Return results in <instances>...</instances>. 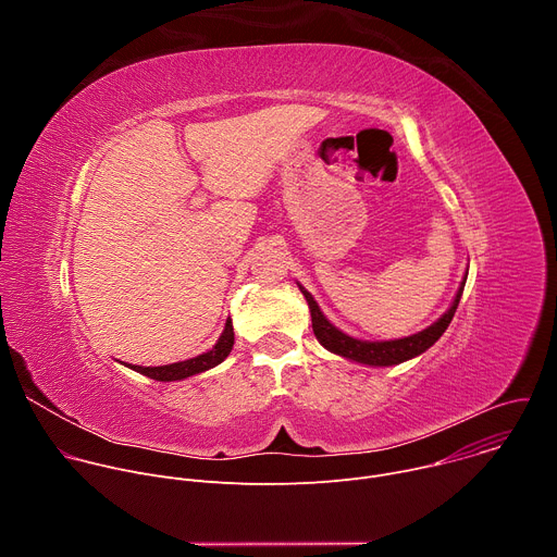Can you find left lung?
<instances>
[{
	"instance_id": "obj_1",
	"label": "left lung",
	"mask_w": 557,
	"mask_h": 557,
	"mask_svg": "<svg viewBox=\"0 0 557 557\" xmlns=\"http://www.w3.org/2000/svg\"><path fill=\"white\" fill-rule=\"evenodd\" d=\"M465 280H462V284L456 293L454 304L449 306V310L441 317L436 324H432L430 329H425V331H421L412 337L394 339V342H359V339H352V337L344 335L322 314V310H320V306H317V301L312 299V295L306 288H301V286L299 288H301V293L308 301V308H310L312 333H314L317 339H320V344L326 350H331L335 355H342L346 359L359 361V363H368V366H394V363L408 361V359L425 352L432 344H436L441 339V335L447 331L451 317L458 308V301H460V295H462V288H465Z\"/></svg>"
}]
</instances>
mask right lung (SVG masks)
<instances>
[{
	"mask_svg": "<svg viewBox=\"0 0 557 557\" xmlns=\"http://www.w3.org/2000/svg\"><path fill=\"white\" fill-rule=\"evenodd\" d=\"M233 348V326H231V320H226V326L218 339V344L209 350V352H202L194 359H187V361H178V363H170V366H158V368H143V366H132V370L149 376V379H156V381H178V379H187L191 374H198V372H205L218 363H222L226 359V355L231 352Z\"/></svg>",
	"mask_w": 557,
	"mask_h": 557,
	"instance_id": "1",
	"label": "right lung"
}]
</instances>
